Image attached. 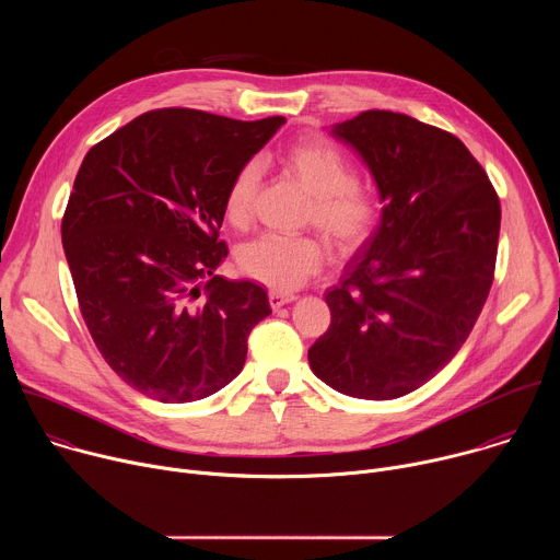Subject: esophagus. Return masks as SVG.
<instances>
[{"instance_id":"esophagus-1","label":"esophagus","mask_w":560,"mask_h":560,"mask_svg":"<svg viewBox=\"0 0 560 560\" xmlns=\"http://www.w3.org/2000/svg\"><path fill=\"white\" fill-rule=\"evenodd\" d=\"M268 299H270L272 310H279V307H283V305L292 303L296 296H294V294H285V292H277V290H272V292L268 294Z\"/></svg>"}]
</instances>
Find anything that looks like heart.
<instances>
[{"instance_id":"heart-1","label":"heart","mask_w":560,"mask_h":560,"mask_svg":"<svg viewBox=\"0 0 560 560\" xmlns=\"http://www.w3.org/2000/svg\"><path fill=\"white\" fill-rule=\"evenodd\" d=\"M281 166L312 197L310 219L335 248L350 253L368 242L378 219L376 199L354 182L350 159L335 143L322 137L294 141L283 150ZM259 179L257 159L242 164L232 175L223 197V214L232 225L248 221ZM236 259L250 279L288 292L318 270L324 253L316 238L305 234H264L238 250Z\"/></svg>"}]
</instances>
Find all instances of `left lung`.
<instances>
[{
    "instance_id": "1",
    "label": "left lung",
    "mask_w": 560,
    "mask_h": 560,
    "mask_svg": "<svg viewBox=\"0 0 560 560\" xmlns=\"http://www.w3.org/2000/svg\"><path fill=\"white\" fill-rule=\"evenodd\" d=\"M330 135L359 152L383 210L326 292L330 328L307 361L341 394L389 401L469 337L494 279L501 203L465 143L415 117L365 110Z\"/></svg>"
}]
</instances>
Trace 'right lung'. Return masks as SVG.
Wrapping results in <instances>:
<instances>
[{
  "instance_id": "1",
  "label": "right lung",
  "mask_w": 560,
  "mask_h": 560,
  "mask_svg": "<svg viewBox=\"0 0 560 560\" xmlns=\"http://www.w3.org/2000/svg\"><path fill=\"white\" fill-rule=\"evenodd\" d=\"M283 124L150 110L84 156L61 244L97 350L137 392L190 404L242 372L272 310L255 281L217 275L223 197Z\"/></svg>"
}]
</instances>
